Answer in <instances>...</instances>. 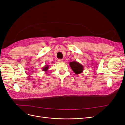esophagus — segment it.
Masks as SVG:
<instances>
[{
	"mask_svg": "<svg viewBox=\"0 0 125 125\" xmlns=\"http://www.w3.org/2000/svg\"><path fill=\"white\" fill-rule=\"evenodd\" d=\"M58 62H62L63 61V60H62V59H59L58 60Z\"/></svg>",
	"mask_w": 125,
	"mask_h": 125,
	"instance_id": "34e87169",
	"label": "esophagus"
}]
</instances>
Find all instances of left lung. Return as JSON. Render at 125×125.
<instances>
[{
	"mask_svg": "<svg viewBox=\"0 0 125 125\" xmlns=\"http://www.w3.org/2000/svg\"><path fill=\"white\" fill-rule=\"evenodd\" d=\"M70 65L72 68V70L73 71V72L76 75L83 73L84 69L83 66L79 62L75 61L73 62H70Z\"/></svg>",
	"mask_w": 125,
	"mask_h": 125,
	"instance_id": "left-lung-1",
	"label": "left lung"
}]
</instances>
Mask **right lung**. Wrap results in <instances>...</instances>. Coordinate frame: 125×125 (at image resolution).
<instances>
[{
    "label": "right lung",
    "mask_w": 125,
    "mask_h": 125,
    "mask_svg": "<svg viewBox=\"0 0 125 125\" xmlns=\"http://www.w3.org/2000/svg\"><path fill=\"white\" fill-rule=\"evenodd\" d=\"M49 65H46L45 66L43 67L42 71H45V72H47L48 70H49Z\"/></svg>",
    "instance_id": "obj_1"
}]
</instances>
